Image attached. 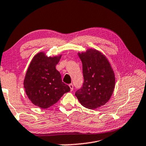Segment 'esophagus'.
<instances>
[{"label": "esophagus", "mask_w": 146, "mask_h": 146, "mask_svg": "<svg viewBox=\"0 0 146 146\" xmlns=\"http://www.w3.org/2000/svg\"><path fill=\"white\" fill-rule=\"evenodd\" d=\"M69 88H70V90L71 92H72L73 90V84H69Z\"/></svg>", "instance_id": "obj_1"}]
</instances>
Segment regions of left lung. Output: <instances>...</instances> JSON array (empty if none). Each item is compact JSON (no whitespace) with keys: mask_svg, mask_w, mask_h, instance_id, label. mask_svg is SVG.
Here are the masks:
<instances>
[{"mask_svg":"<svg viewBox=\"0 0 146 146\" xmlns=\"http://www.w3.org/2000/svg\"><path fill=\"white\" fill-rule=\"evenodd\" d=\"M82 63L84 83L75 92L80 103L89 109H96L108 102L115 87V75L105 55L89 48L78 52Z\"/></svg>","mask_w":146,"mask_h":146,"instance_id":"obj_1","label":"left lung"}]
</instances>
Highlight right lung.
<instances>
[{
    "label": "right lung",
    "instance_id": "1",
    "mask_svg": "<svg viewBox=\"0 0 146 146\" xmlns=\"http://www.w3.org/2000/svg\"><path fill=\"white\" fill-rule=\"evenodd\" d=\"M62 55L48 57L40 52L32 58L24 80L28 98L38 107L47 108L54 105L65 93L70 91L62 82L61 75L56 69Z\"/></svg>",
    "mask_w": 146,
    "mask_h": 146
}]
</instances>
